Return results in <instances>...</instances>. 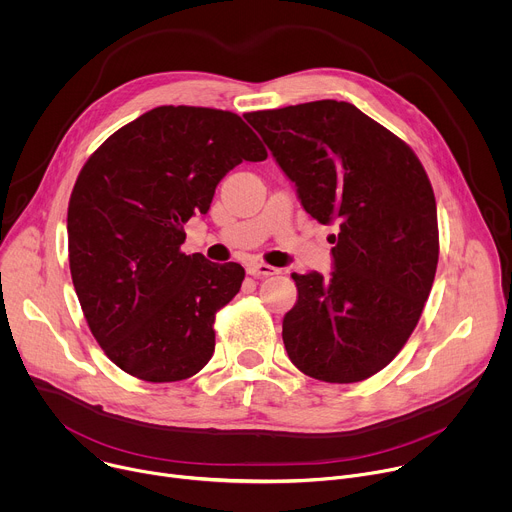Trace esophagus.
<instances>
[{"label":"esophagus","instance_id":"obj_1","mask_svg":"<svg viewBox=\"0 0 512 512\" xmlns=\"http://www.w3.org/2000/svg\"><path fill=\"white\" fill-rule=\"evenodd\" d=\"M281 269L273 267V265H267V263H251L247 267V273L253 275V277H269V275H277Z\"/></svg>","mask_w":512,"mask_h":512}]
</instances>
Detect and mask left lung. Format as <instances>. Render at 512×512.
Returning <instances> with one entry per match:
<instances>
[{"label":"left lung","instance_id":"obj_1","mask_svg":"<svg viewBox=\"0 0 512 512\" xmlns=\"http://www.w3.org/2000/svg\"><path fill=\"white\" fill-rule=\"evenodd\" d=\"M306 212L330 235L334 271L291 273L298 304L283 318L289 360L318 381L358 383L415 330L440 257L431 182L409 145L344 101L253 111Z\"/></svg>","mask_w":512,"mask_h":512}]
</instances>
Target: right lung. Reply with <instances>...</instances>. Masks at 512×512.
<instances>
[{
  "instance_id": "obj_1",
  "label": "right lung",
  "mask_w": 512,
  "mask_h": 512,
  "mask_svg": "<svg viewBox=\"0 0 512 512\" xmlns=\"http://www.w3.org/2000/svg\"><path fill=\"white\" fill-rule=\"evenodd\" d=\"M267 150L231 111L164 105L117 129L83 166L68 202V263L87 324L121 371L148 383L196 375L214 316L245 269L180 251L229 170Z\"/></svg>"
}]
</instances>
